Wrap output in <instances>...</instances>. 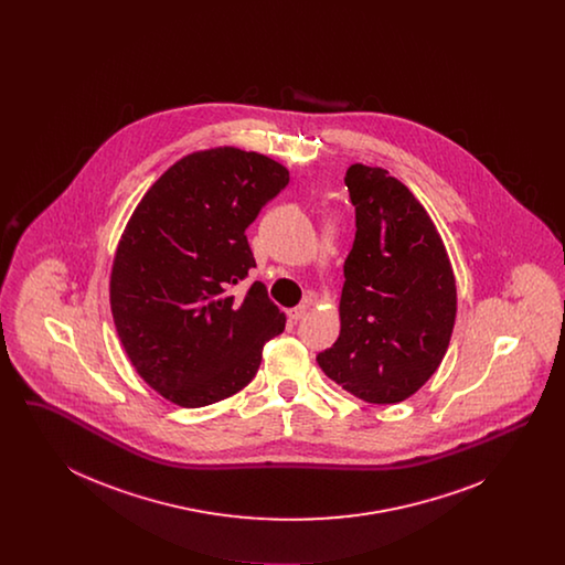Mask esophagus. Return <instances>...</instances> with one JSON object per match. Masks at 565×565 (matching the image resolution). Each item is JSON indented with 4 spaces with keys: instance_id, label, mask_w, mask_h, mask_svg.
Wrapping results in <instances>:
<instances>
[{
    "instance_id": "34e87169",
    "label": "esophagus",
    "mask_w": 565,
    "mask_h": 565,
    "mask_svg": "<svg viewBox=\"0 0 565 565\" xmlns=\"http://www.w3.org/2000/svg\"><path fill=\"white\" fill-rule=\"evenodd\" d=\"M305 313H307V305H298L288 311V318H290V322H300L305 318Z\"/></svg>"
}]
</instances>
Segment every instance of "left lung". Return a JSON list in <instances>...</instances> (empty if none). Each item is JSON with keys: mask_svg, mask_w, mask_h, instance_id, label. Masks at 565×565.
I'll return each instance as SVG.
<instances>
[{"mask_svg": "<svg viewBox=\"0 0 565 565\" xmlns=\"http://www.w3.org/2000/svg\"><path fill=\"white\" fill-rule=\"evenodd\" d=\"M345 186L355 239L343 265L341 334L318 353V364L353 396L396 404L445 358L456 323V277L430 215L403 182L355 162Z\"/></svg>", "mask_w": 565, "mask_h": 565, "instance_id": "8db88e82", "label": "left lung"}]
</instances>
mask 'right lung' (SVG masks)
<instances>
[{
  "label": "right lung",
  "mask_w": 565,
  "mask_h": 565,
  "mask_svg": "<svg viewBox=\"0 0 565 565\" xmlns=\"http://www.w3.org/2000/svg\"><path fill=\"white\" fill-rule=\"evenodd\" d=\"M284 164L215 148L169 167L143 194L118 245L109 302L137 373L180 406L243 390L286 316L265 284L231 295L256 267L245 228L288 186Z\"/></svg>",
  "instance_id": "obj_1"
}]
</instances>
